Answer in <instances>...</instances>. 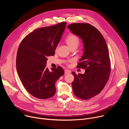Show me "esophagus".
Segmentation results:
<instances>
[{"mask_svg": "<svg viewBox=\"0 0 129 129\" xmlns=\"http://www.w3.org/2000/svg\"><path fill=\"white\" fill-rule=\"evenodd\" d=\"M64 72H65V74H69V73H70L71 71L69 70H67V69H65V71H64Z\"/></svg>", "mask_w": 129, "mask_h": 129, "instance_id": "34e87169", "label": "esophagus"}]
</instances>
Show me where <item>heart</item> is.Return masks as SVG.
<instances>
[{
  "label": "heart",
  "instance_id": "heart-1",
  "mask_svg": "<svg viewBox=\"0 0 129 129\" xmlns=\"http://www.w3.org/2000/svg\"><path fill=\"white\" fill-rule=\"evenodd\" d=\"M66 41L70 48L78 47L80 43V40L78 36L74 34L69 35L66 38Z\"/></svg>",
  "mask_w": 129,
  "mask_h": 129
}]
</instances>
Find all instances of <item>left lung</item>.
<instances>
[{
  "label": "left lung",
  "mask_w": 129,
  "mask_h": 129,
  "mask_svg": "<svg viewBox=\"0 0 129 129\" xmlns=\"http://www.w3.org/2000/svg\"><path fill=\"white\" fill-rule=\"evenodd\" d=\"M84 44V52L77 68L85 69L84 74L72 72L73 93L82 100L98 95L107 84L111 72L106 42L100 31L89 23H72L68 25Z\"/></svg>",
  "instance_id": "left-lung-1"
}]
</instances>
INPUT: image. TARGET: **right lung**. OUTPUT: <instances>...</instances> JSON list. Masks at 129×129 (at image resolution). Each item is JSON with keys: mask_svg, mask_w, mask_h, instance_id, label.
<instances>
[{"mask_svg": "<svg viewBox=\"0 0 129 129\" xmlns=\"http://www.w3.org/2000/svg\"><path fill=\"white\" fill-rule=\"evenodd\" d=\"M66 25H55L35 29L27 35L18 48L16 68L22 84L28 92L40 99H47L56 93L55 83L64 71L61 67H46L47 57L53 56Z\"/></svg>", "mask_w": 129, "mask_h": 129, "instance_id": "add662e5", "label": "right lung"}]
</instances>
